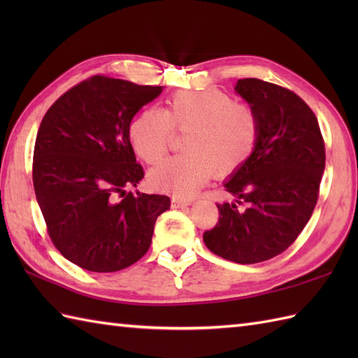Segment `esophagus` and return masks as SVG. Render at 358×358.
<instances>
[{"mask_svg":"<svg viewBox=\"0 0 358 358\" xmlns=\"http://www.w3.org/2000/svg\"><path fill=\"white\" fill-rule=\"evenodd\" d=\"M191 203H192V200L183 199V196H172V208H185Z\"/></svg>","mask_w":358,"mask_h":358,"instance_id":"34e87169","label":"esophagus"}]
</instances>
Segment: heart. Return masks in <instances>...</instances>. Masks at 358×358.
<instances>
[{"label":"heart","mask_w":358,"mask_h":358,"mask_svg":"<svg viewBox=\"0 0 358 358\" xmlns=\"http://www.w3.org/2000/svg\"><path fill=\"white\" fill-rule=\"evenodd\" d=\"M173 131L183 132L185 154L167 159L149 175L150 185L177 195H192L214 177L240 169L260 135L257 113L218 89L177 92L164 112L144 109L129 126L135 154L157 164L166 157Z\"/></svg>","instance_id":"heart-1"}]
</instances>
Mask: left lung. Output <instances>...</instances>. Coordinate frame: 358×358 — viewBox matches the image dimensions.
<instances>
[{
  "mask_svg": "<svg viewBox=\"0 0 358 358\" xmlns=\"http://www.w3.org/2000/svg\"><path fill=\"white\" fill-rule=\"evenodd\" d=\"M260 135L255 150L226 181L235 203L217 204L220 218L203 234L210 252L240 264L283 252L309 222L324 171V141L317 117L292 90L257 78L238 80ZM247 203L246 210L238 204Z\"/></svg>",
  "mask_w": 358,
  "mask_h": 358,
  "instance_id": "8db88e82",
  "label": "left lung"
}]
</instances>
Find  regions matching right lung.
Returning <instances> with one entry per match:
<instances>
[{
    "instance_id": "1",
    "label": "right lung",
    "mask_w": 358,
    "mask_h": 358,
    "mask_svg": "<svg viewBox=\"0 0 358 358\" xmlns=\"http://www.w3.org/2000/svg\"><path fill=\"white\" fill-rule=\"evenodd\" d=\"M162 86L95 75L67 90L41 121L34 187L49 237L62 255L92 272H115L150 246L166 195L126 192L144 177L129 126Z\"/></svg>"
}]
</instances>
